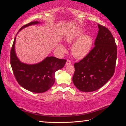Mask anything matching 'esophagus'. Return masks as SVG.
Instances as JSON below:
<instances>
[{
  "label": "esophagus",
  "instance_id": "obj_1",
  "mask_svg": "<svg viewBox=\"0 0 126 126\" xmlns=\"http://www.w3.org/2000/svg\"><path fill=\"white\" fill-rule=\"evenodd\" d=\"M71 63H72V62H71V61H69V60H67V62H66V65H69V64H71Z\"/></svg>",
  "mask_w": 126,
  "mask_h": 126
}]
</instances>
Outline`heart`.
Here are the masks:
<instances>
[{
    "label": "heart",
    "mask_w": 126,
    "mask_h": 126,
    "mask_svg": "<svg viewBox=\"0 0 126 126\" xmlns=\"http://www.w3.org/2000/svg\"><path fill=\"white\" fill-rule=\"evenodd\" d=\"M82 30L77 29L70 33L65 38V41L68 43H73L77 42L72 47V54L77 58H83L88 54L93 44V39L90 35H84ZM59 48L65 52V48L62 45L59 46Z\"/></svg>",
    "instance_id": "b5f03b06"
}]
</instances>
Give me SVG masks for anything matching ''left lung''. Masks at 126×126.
Listing matches in <instances>:
<instances>
[{"mask_svg": "<svg viewBox=\"0 0 126 126\" xmlns=\"http://www.w3.org/2000/svg\"><path fill=\"white\" fill-rule=\"evenodd\" d=\"M99 31L94 47L84 58L74 63L73 82L79 90L90 92L101 88L113 76L117 46L110 32L98 24Z\"/></svg>", "mask_w": 126, "mask_h": 126, "instance_id": "8db88e82", "label": "left lung"}]
</instances>
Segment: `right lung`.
<instances>
[{"mask_svg": "<svg viewBox=\"0 0 126 126\" xmlns=\"http://www.w3.org/2000/svg\"><path fill=\"white\" fill-rule=\"evenodd\" d=\"M38 23L39 22L35 21L24 25L18 32L25 27ZM16 39L15 37L10 50V64L16 81L23 88L32 92L39 93L47 91L54 83L55 72L62 68L67 61L47 57L41 62L35 64L23 63L16 55Z\"/></svg>", "mask_w": 126, "mask_h": 126, "instance_id": "obj_1", "label": "right lung"}]
</instances>
